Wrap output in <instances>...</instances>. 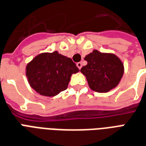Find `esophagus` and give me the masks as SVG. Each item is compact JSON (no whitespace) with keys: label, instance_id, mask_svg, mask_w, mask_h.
<instances>
[{"label":"esophagus","instance_id":"esophagus-1","mask_svg":"<svg viewBox=\"0 0 146 146\" xmlns=\"http://www.w3.org/2000/svg\"><path fill=\"white\" fill-rule=\"evenodd\" d=\"M77 67L79 69H81V67H82V64H81V62H78V63H77Z\"/></svg>","mask_w":146,"mask_h":146}]
</instances>
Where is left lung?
Here are the masks:
<instances>
[{"instance_id":"1","label":"left lung","mask_w":146,"mask_h":146,"mask_svg":"<svg viewBox=\"0 0 146 146\" xmlns=\"http://www.w3.org/2000/svg\"><path fill=\"white\" fill-rule=\"evenodd\" d=\"M88 62L81 68L89 88L98 93H107L116 88L124 73L123 63L117 55L94 49L84 57Z\"/></svg>"}]
</instances>
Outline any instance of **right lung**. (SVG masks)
<instances>
[{
  "instance_id": "1",
  "label": "right lung",
  "mask_w": 146,
  "mask_h": 146,
  "mask_svg": "<svg viewBox=\"0 0 146 146\" xmlns=\"http://www.w3.org/2000/svg\"><path fill=\"white\" fill-rule=\"evenodd\" d=\"M78 72L71 58L57 51L40 53L26 66L30 87L46 97H54L67 89L72 74Z\"/></svg>"
}]
</instances>
